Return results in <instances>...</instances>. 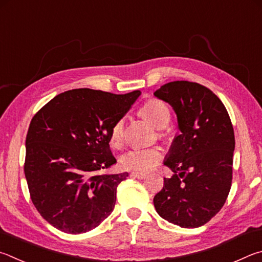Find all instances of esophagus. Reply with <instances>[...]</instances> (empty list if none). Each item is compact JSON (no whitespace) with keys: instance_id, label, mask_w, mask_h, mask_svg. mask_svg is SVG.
Listing matches in <instances>:
<instances>
[{"instance_id":"obj_1","label":"esophagus","mask_w":262,"mask_h":262,"mask_svg":"<svg viewBox=\"0 0 262 262\" xmlns=\"http://www.w3.org/2000/svg\"><path fill=\"white\" fill-rule=\"evenodd\" d=\"M146 176H147V173H146V172H138V171L131 172V177L138 178V180H144Z\"/></svg>"}]
</instances>
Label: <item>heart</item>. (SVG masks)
<instances>
[{"instance_id": "b5f03b06", "label": "heart", "mask_w": 262, "mask_h": 262, "mask_svg": "<svg viewBox=\"0 0 262 262\" xmlns=\"http://www.w3.org/2000/svg\"><path fill=\"white\" fill-rule=\"evenodd\" d=\"M140 115L154 127L164 128L170 122V110L162 101L152 99L143 104ZM124 119L119 118L114 123L110 131V138L114 144H119L123 138ZM162 158V152L159 147L131 148L121 158L122 167L138 171H147L157 166Z\"/></svg>"}]
</instances>
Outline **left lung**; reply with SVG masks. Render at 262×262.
<instances>
[{"instance_id": "obj_1", "label": "left lung", "mask_w": 262, "mask_h": 262, "mask_svg": "<svg viewBox=\"0 0 262 262\" xmlns=\"http://www.w3.org/2000/svg\"><path fill=\"white\" fill-rule=\"evenodd\" d=\"M172 107L181 134L172 140L163 164L171 169L154 206L166 221L198 228L215 216L230 192L235 134L226 107L207 87L186 80L154 92Z\"/></svg>"}]
</instances>
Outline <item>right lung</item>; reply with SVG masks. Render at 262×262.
<instances>
[{"label":"right lung","mask_w":262,"mask_h":262,"mask_svg":"<svg viewBox=\"0 0 262 262\" xmlns=\"http://www.w3.org/2000/svg\"><path fill=\"white\" fill-rule=\"evenodd\" d=\"M140 95L76 89L34 115L26 136L25 177L41 216L67 233L90 231L107 219L127 172L102 173L116 163L110 131Z\"/></svg>","instance_id":"add662e5"}]
</instances>
